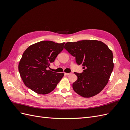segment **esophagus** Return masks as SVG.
I'll return each mask as SVG.
<instances>
[{"label": "esophagus", "instance_id": "esophagus-1", "mask_svg": "<svg viewBox=\"0 0 130 130\" xmlns=\"http://www.w3.org/2000/svg\"><path fill=\"white\" fill-rule=\"evenodd\" d=\"M64 74L66 75H67V76H68V75H70V74H71V73H64Z\"/></svg>", "mask_w": 130, "mask_h": 130}]
</instances>
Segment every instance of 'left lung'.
Returning a JSON list of instances; mask_svg holds the SVG:
<instances>
[{
	"label": "left lung",
	"mask_w": 130,
	"mask_h": 130,
	"mask_svg": "<svg viewBox=\"0 0 130 130\" xmlns=\"http://www.w3.org/2000/svg\"><path fill=\"white\" fill-rule=\"evenodd\" d=\"M64 48L85 69L82 73H74L77 76L73 84L74 91L84 98L99 93L107 84L113 71L112 51L104 43L96 40L67 42Z\"/></svg>",
	"instance_id": "left-lung-1"
}]
</instances>
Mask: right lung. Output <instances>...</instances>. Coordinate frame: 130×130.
<instances>
[{
  "label": "right lung",
  "mask_w": 130,
  "mask_h": 130,
  "mask_svg": "<svg viewBox=\"0 0 130 130\" xmlns=\"http://www.w3.org/2000/svg\"><path fill=\"white\" fill-rule=\"evenodd\" d=\"M65 43L43 41L29 46L23 54L18 65L25 85L39 94H47L56 88L64 73L48 70L63 49Z\"/></svg>",
  "instance_id": "obj_1"
}]
</instances>
